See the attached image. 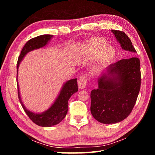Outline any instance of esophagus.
<instances>
[{
  "label": "esophagus",
  "mask_w": 155,
  "mask_h": 155,
  "mask_svg": "<svg viewBox=\"0 0 155 155\" xmlns=\"http://www.w3.org/2000/svg\"><path fill=\"white\" fill-rule=\"evenodd\" d=\"M87 80H88V78L87 75H82L79 78V80H78V86L80 89H84V88H85V87H86Z\"/></svg>",
  "instance_id": "1"
}]
</instances>
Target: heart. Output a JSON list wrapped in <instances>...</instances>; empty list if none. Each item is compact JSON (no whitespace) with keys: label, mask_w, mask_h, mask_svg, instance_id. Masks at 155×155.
<instances>
[{"label":"heart","mask_w":155,"mask_h":155,"mask_svg":"<svg viewBox=\"0 0 155 155\" xmlns=\"http://www.w3.org/2000/svg\"><path fill=\"white\" fill-rule=\"evenodd\" d=\"M107 42L103 38H98L93 42V48L101 50L103 49L102 57L104 61H107L108 58L113 57L114 54V49L111 46L107 45Z\"/></svg>","instance_id":"b5f03b06"}]
</instances>
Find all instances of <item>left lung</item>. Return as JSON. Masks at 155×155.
I'll return each mask as SVG.
<instances>
[{"label": "left lung", "instance_id": "obj_1", "mask_svg": "<svg viewBox=\"0 0 155 155\" xmlns=\"http://www.w3.org/2000/svg\"><path fill=\"white\" fill-rule=\"evenodd\" d=\"M124 51L136 53L123 31L111 30ZM98 87L91 93V112L97 121L114 124L125 119L135 104L140 87V61L132 57L111 64L98 78Z\"/></svg>", "mask_w": 155, "mask_h": 155}]
</instances>
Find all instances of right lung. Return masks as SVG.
Returning a JSON list of instances; mask_svg holds the SVG:
<instances>
[{
	"label": "right lung",
	"instance_id": "right-lung-1",
	"mask_svg": "<svg viewBox=\"0 0 155 155\" xmlns=\"http://www.w3.org/2000/svg\"><path fill=\"white\" fill-rule=\"evenodd\" d=\"M53 35H43L29 40L22 49L17 62V86L18 98L23 109L36 124L42 127H51L58 124L66 117L68 112V101L72 94L78 91L77 78L66 81L62 85L57 98L47 110L41 113H36L27 109L23 104L18 83V67L23 58L29 52L45 47Z\"/></svg>",
	"mask_w": 155,
	"mask_h": 155
}]
</instances>
